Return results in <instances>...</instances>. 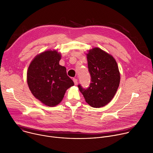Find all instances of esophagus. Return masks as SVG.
<instances>
[{"label":"esophagus","mask_w":153,"mask_h":153,"mask_svg":"<svg viewBox=\"0 0 153 153\" xmlns=\"http://www.w3.org/2000/svg\"><path fill=\"white\" fill-rule=\"evenodd\" d=\"M73 82L76 85L77 84V79H75V78L73 79Z\"/></svg>","instance_id":"34e87169"}]
</instances>
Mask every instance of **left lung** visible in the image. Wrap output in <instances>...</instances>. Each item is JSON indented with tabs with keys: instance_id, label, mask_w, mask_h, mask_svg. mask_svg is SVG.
<instances>
[{
	"instance_id": "left-lung-1",
	"label": "left lung",
	"mask_w": 153,
	"mask_h": 153,
	"mask_svg": "<svg viewBox=\"0 0 153 153\" xmlns=\"http://www.w3.org/2000/svg\"><path fill=\"white\" fill-rule=\"evenodd\" d=\"M91 83L86 89L78 85L86 102L94 108L105 106L114 97L119 86L120 76L114 58L96 47L86 54Z\"/></svg>"
}]
</instances>
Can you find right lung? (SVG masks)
Masks as SVG:
<instances>
[{"instance_id": "obj_1", "label": "right lung", "mask_w": 153, "mask_h": 153, "mask_svg": "<svg viewBox=\"0 0 153 153\" xmlns=\"http://www.w3.org/2000/svg\"><path fill=\"white\" fill-rule=\"evenodd\" d=\"M61 54L48 50L37 55L27 71V83L33 96L42 103L54 106L62 100L65 92L74 85L65 67L59 65Z\"/></svg>"}]
</instances>
